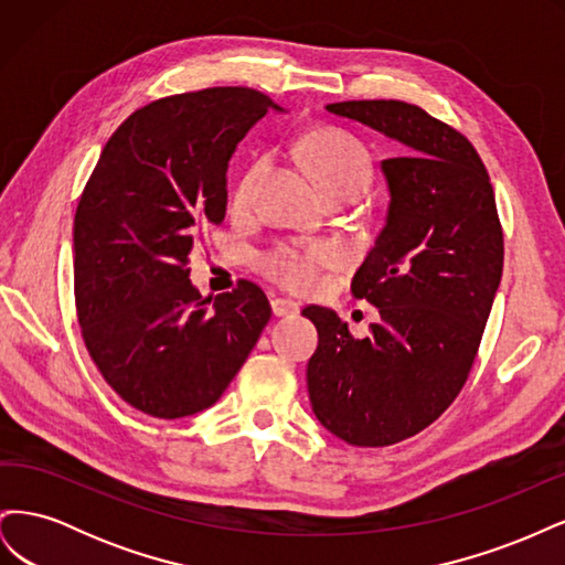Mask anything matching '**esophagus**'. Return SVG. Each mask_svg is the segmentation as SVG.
I'll use <instances>...</instances> for the list:
<instances>
[{"label":"esophagus","instance_id":"esophagus-1","mask_svg":"<svg viewBox=\"0 0 565 565\" xmlns=\"http://www.w3.org/2000/svg\"><path fill=\"white\" fill-rule=\"evenodd\" d=\"M270 309H273V316H295L299 313V303L292 301V299H285V297H276L270 301Z\"/></svg>","mask_w":565,"mask_h":565}]
</instances>
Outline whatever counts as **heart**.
Segmentation results:
<instances>
[{
    "label": "heart",
    "instance_id": "heart-1",
    "mask_svg": "<svg viewBox=\"0 0 565 565\" xmlns=\"http://www.w3.org/2000/svg\"><path fill=\"white\" fill-rule=\"evenodd\" d=\"M301 158L318 188L324 193L339 188H361L365 191L372 177V162L363 146L339 131H316L306 136L299 146ZM266 172V160L252 162L243 177L235 181L231 200L235 207H247L254 188ZM341 249L334 243H306V245H278L262 259V270L270 280L289 289H311L320 270L341 262Z\"/></svg>",
    "mask_w": 565,
    "mask_h": 565
}]
</instances>
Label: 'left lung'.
<instances>
[{"mask_svg":"<svg viewBox=\"0 0 565 565\" xmlns=\"http://www.w3.org/2000/svg\"><path fill=\"white\" fill-rule=\"evenodd\" d=\"M324 110L398 146L382 162L384 226L351 282L380 322L353 339L332 309L301 311L318 330L313 415L351 446L382 448L426 429L465 386L502 280V226L486 164L459 131L403 100Z\"/></svg>","mask_w":565,"mask_h":565,"instance_id":"8db88e82","label":"left lung"}]
</instances>
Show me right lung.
<instances>
[{"label": "right lung", "mask_w": 565, "mask_h": 565, "mask_svg": "<svg viewBox=\"0 0 565 565\" xmlns=\"http://www.w3.org/2000/svg\"><path fill=\"white\" fill-rule=\"evenodd\" d=\"M278 104L247 87L169 96L129 115L100 152L75 214L84 344L115 393L158 419L212 407L270 318L254 282L202 299L185 268L226 216V172Z\"/></svg>", "instance_id": "1"}]
</instances>
